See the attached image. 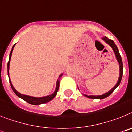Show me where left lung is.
I'll use <instances>...</instances> for the list:
<instances>
[{
    "mask_svg": "<svg viewBox=\"0 0 132 132\" xmlns=\"http://www.w3.org/2000/svg\"><path fill=\"white\" fill-rule=\"evenodd\" d=\"M103 40H104L107 44H108L109 45L111 46L112 48L114 50V53L116 55V59H117L119 63V65H120V77H119V79L118 80V82L116 83V85H115V87L114 88H112L110 91H108V93H105V94H102V95H99V96H88V95H85V96H87V97L89 98H93V99H103V98H105L108 97V96H110L112 93H113L114 90L116 89L118 87V85H120V83L121 80H122V75H123V63H122V57H121V55L119 53V51H118V49L117 46L116 45V44H114V41L112 40V39H108V38L105 37V38H102Z\"/></svg>",
    "mask_w": 132,
    "mask_h": 132,
    "instance_id": "1",
    "label": "left lung"
}]
</instances>
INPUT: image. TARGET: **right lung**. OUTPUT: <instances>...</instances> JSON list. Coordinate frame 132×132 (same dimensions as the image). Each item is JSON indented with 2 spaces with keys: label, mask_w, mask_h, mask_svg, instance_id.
Segmentation results:
<instances>
[{
  "label": "right lung",
  "mask_w": 132,
  "mask_h": 132,
  "mask_svg": "<svg viewBox=\"0 0 132 132\" xmlns=\"http://www.w3.org/2000/svg\"><path fill=\"white\" fill-rule=\"evenodd\" d=\"M14 45H13V47L12 48L11 52L10 53V56H9V62H8V75H9V65H10V58H11V55H12V51H13V49L14 47ZM62 75H61L59 77L61 76ZM9 81H10V86H11L13 90V91L14 92L15 94L18 96V97L21 98H22L23 100L27 102L28 103L31 104H33V105H39V104H45L46 102H48L49 101H50L55 96H56V94H57V93L58 90H59V80H57V86H56V89L55 91L54 92V93H53L51 95H49V96H44V97H42V98H36V97H32V96H27V95H24V94H20V93H18L14 88L13 85L12 84L11 81L10 80V77H9Z\"/></svg>",
  "instance_id": "1"
}]
</instances>
